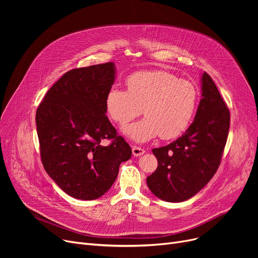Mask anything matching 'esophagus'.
Returning <instances> with one entry per match:
<instances>
[{
  "mask_svg": "<svg viewBox=\"0 0 258 258\" xmlns=\"http://www.w3.org/2000/svg\"><path fill=\"white\" fill-rule=\"evenodd\" d=\"M132 152H133V155H134L135 157L142 156V155L145 153V151L143 150V148H141V147H139V146H133Z\"/></svg>",
  "mask_w": 258,
  "mask_h": 258,
  "instance_id": "1",
  "label": "esophagus"
}]
</instances>
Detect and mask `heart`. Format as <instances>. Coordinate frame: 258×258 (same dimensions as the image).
<instances>
[{"label": "heart", "instance_id": "1", "mask_svg": "<svg viewBox=\"0 0 258 258\" xmlns=\"http://www.w3.org/2000/svg\"><path fill=\"white\" fill-rule=\"evenodd\" d=\"M127 91L113 87L105 97V110L113 121L125 125L143 108L146 115L123 132L136 142H146L158 135L172 139L190 123L199 101L197 86L165 71H142L126 78Z\"/></svg>", "mask_w": 258, "mask_h": 258}]
</instances>
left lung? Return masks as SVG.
Segmentation results:
<instances>
[{"instance_id":"obj_1","label":"left lung","mask_w":258,"mask_h":258,"mask_svg":"<svg viewBox=\"0 0 258 258\" xmlns=\"http://www.w3.org/2000/svg\"><path fill=\"white\" fill-rule=\"evenodd\" d=\"M202 99L191 125L166 146L154 148L158 160L147 177L151 191L159 199L179 203L197 195L218 170L227 142L230 112L212 78H201Z\"/></svg>"}]
</instances>
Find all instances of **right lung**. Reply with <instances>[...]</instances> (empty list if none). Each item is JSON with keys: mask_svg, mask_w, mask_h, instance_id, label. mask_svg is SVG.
I'll list each match as a JSON object with an SVG mask.
<instances>
[{"mask_svg": "<svg viewBox=\"0 0 258 258\" xmlns=\"http://www.w3.org/2000/svg\"><path fill=\"white\" fill-rule=\"evenodd\" d=\"M114 62L64 73L36 111L40 158L50 178L79 200H95L114 184L131 146L105 116V97L115 81ZM104 139L112 140L107 147Z\"/></svg>", "mask_w": 258, "mask_h": 258, "instance_id": "add662e5", "label": "right lung"}]
</instances>
